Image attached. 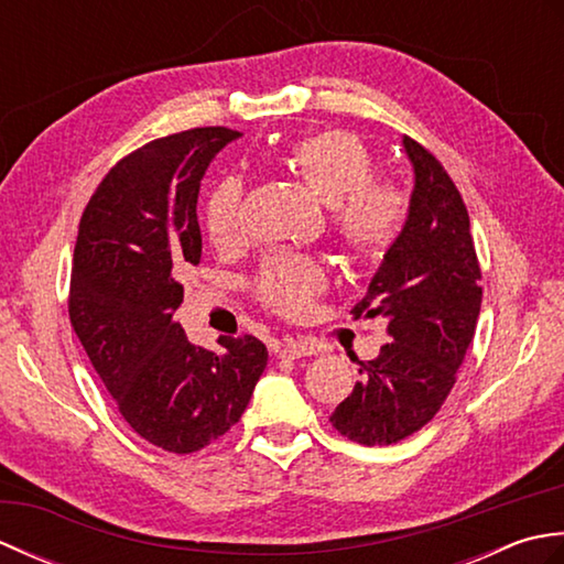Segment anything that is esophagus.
<instances>
[{"label":"esophagus","mask_w":564,"mask_h":564,"mask_svg":"<svg viewBox=\"0 0 564 564\" xmlns=\"http://www.w3.org/2000/svg\"><path fill=\"white\" fill-rule=\"evenodd\" d=\"M317 354V346L313 341L305 339H283L279 346H275V356L279 358H303V356H313Z\"/></svg>","instance_id":"esophagus-1"}]
</instances>
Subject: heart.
Returning a JSON list of instances; mask_svg holds the SVG:
<instances>
[{"instance_id": "heart-1", "label": "heart", "mask_w": 564, "mask_h": 564, "mask_svg": "<svg viewBox=\"0 0 564 564\" xmlns=\"http://www.w3.org/2000/svg\"><path fill=\"white\" fill-rule=\"evenodd\" d=\"M281 166L329 206V223L344 249L370 259L386 251L406 215L402 191L370 178L373 162L364 142L344 130L307 135L281 154ZM203 225L215 247H235L242 237V184L225 178L210 191ZM325 271L307 257H275L257 279L259 301L283 317H303L313 297L325 289Z\"/></svg>"}]
</instances>
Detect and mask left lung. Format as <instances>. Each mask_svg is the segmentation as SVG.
Instances as JSON below:
<instances>
[{"label":"left lung","mask_w":564,"mask_h":564,"mask_svg":"<svg viewBox=\"0 0 564 564\" xmlns=\"http://www.w3.org/2000/svg\"><path fill=\"white\" fill-rule=\"evenodd\" d=\"M414 172L410 210L354 317H386L390 341L329 422L364 446H390L441 410L473 344L482 305L470 218L434 154L402 138Z\"/></svg>","instance_id":"left-lung-1"}]
</instances>
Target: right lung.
<instances>
[{
  "instance_id": "obj_1",
  "label": "right lung",
  "mask_w": 564,
  "mask_h": 564,
  "mask_svg": "<svg viewBox=\"0 0 564 564\" xmlns=\"http://www.w3.org/2000/svg\"><path fill=\"white\" fill-rule=\"evenodd\" d=\"M230 128L152 140L106 174L82 215L69 319L118 412L170 453L206 448L239 422L269 351L257 337H220L223 354L191 344L174 322L178 273L200 261V178Z\"/></svg>"
}]
</instances>
